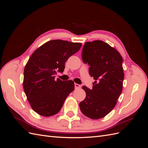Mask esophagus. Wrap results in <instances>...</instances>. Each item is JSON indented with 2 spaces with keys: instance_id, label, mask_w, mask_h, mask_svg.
I'll list each match as a JSON object with an SVG mask.
<instances>
[{
  "instance_id": "obj_1",
  "label": "esophagus",
  "mask_w": 148,
  "mask_h": 148,
  "mask_svg": "<svg viewBox=\"0 0 148 148\" xmlns=\"http://www.w3.org/2000/svg\"><path fill=\"white\" fill-rule=\"evenodd\" d=\"M75 87L76 89H78V88H81V85H79L77 83H75Z\"/></svg>"
}]
</instances>
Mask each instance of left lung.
<instances>
[{
    "label": "left lung",
    "instance_id": "1",
    "mask_svg": "<svg viewBox=\"0 0 148 148\" xmlns=\"http://www.w3.org/2000/svg\"><path fill=\"white\" fill-rule=\"evenodd\" d=\"M82 59L90 66L89 74L95 79L92 89L82 87L85 99L79 103L82 112L91 119H99L112 111L122 91L123 59L108 44L99 40L84 44Z\"/></svg>",
    "mask_w": 148,
    "mask_h": 148
}]
</instances>
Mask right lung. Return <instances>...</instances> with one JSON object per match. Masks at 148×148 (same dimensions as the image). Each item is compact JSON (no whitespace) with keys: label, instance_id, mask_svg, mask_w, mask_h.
I'll use <instances>...</instances> for the list:
<instances>
[{"label":"right lung","instance_id":"1","mask_svg":"<svg viewBox=\"0 0 148 148\" xmlns=\"http://www.w3.org/2000/svg\"><path fill=\"white\" fill-rule=\"evenodd\" d=\"M82 43L51 40L38 47L24 69L23 89L31 108L40 115L50 117L60 110L75 89L72 80L55 79L56 71L63 72L65 63L77 52Z\"/></svg>","mask_w":148,"mask_h":148}]
</instances>
